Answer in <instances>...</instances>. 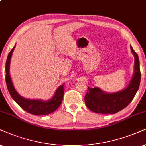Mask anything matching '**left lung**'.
Here are the masks:
<instances>
[{"label": "left lung", "mask_w": 146, "mask_h": 146, "mask_svg": "<svg viewBox=\"0 0 146 146\" xmlns=\"http://www.w3.org/2000/svg\"><path fill=\"white\" fill-rule=\"evenodd\" d=\"M131 50L135 57L134 73L129 84L125 89L115 93L108 94L98 88H88L85 102L87 107L92 112L101 114H115L128 106L139 89L141 73L139 60L137 53L131 46Z\"/></svg>", "instance_id": "1"}]
</instances>
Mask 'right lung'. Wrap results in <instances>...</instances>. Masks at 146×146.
Returning <instances> with one entry per match:
<instances>
[{"label": "right lung", "mask_w": 146, "mask_h": 146, "mask_svg": "<svg viewBox=\"0 0 146 146\" xmlns=\"http://www.w3.org/2000/svg\"><path fill=\"white\" fill-rule=\"evenodd\" d=\"M15 47V46L9 53L6 62V66H5L6 84L9 94L11 96L12 98L24 110L29 113L34 114V115H46V114H50L55 111L59 107L62 101V98H63L64 84L58 87L53 97L47 101L25 98L21 96L15 89L11 78L10 73H9L11 58Z\"/></svg>", "instance_id": "obj_1"}]
</instances>
